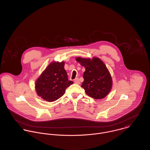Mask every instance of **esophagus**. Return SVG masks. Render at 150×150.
<instances>
[{"label": "esophagus", "instance_id": "1", "mask_svg": "<svg viewBox=\"0 0 150 150\" xmlns=\"http://www.w3.org/2000/svg\"><path fill=\"white\" fill-rule=\"evenodd\" d=\"M74 83L77 84H79L80 83V81H79V79L78 78L75 79L74 80Z\"/></svg>", "mask_w": 150, "mask_h": 150}]
</instances>
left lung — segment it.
<instances>
[{
	"label": "left lung",
	"instance_id": "obj_1",
	"mask_svg": "<svg viewBox=\"0 0 150 150\" xmlns=\"http://www.w3.org/2000/svg\"><path fill=\"white\" fill-rule=\"evenodd\" d=\"M76 60L86 69L81 87L86 93L95 99L105 98L111 89L112 80L103 62L97 57L92 59L77 57Z\"/></svg>",
	"mask_w": 150,
	"mask_h": 150
}]
</instances>
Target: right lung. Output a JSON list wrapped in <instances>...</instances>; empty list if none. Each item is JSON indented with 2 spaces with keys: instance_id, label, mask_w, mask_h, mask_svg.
Segmentation results:
<instances>
[{
  "instance_id": "obj_1",
  "label": "right lung",
  "mask_w": 150,
  "mask_h": 150,
  "mask_svg": "<svg viewBox=\"0 0 150 150\" xmlns=\"http://www.w3.org/2000/svg\"><path fill=\"white\" fill-rule=\"evenodd\" d=\"M64 62H52L48 65L35 83L39 96L47 102H54L64 95L66 89L73 84L68 80Z\"/></svg>"
}]
</instances>
